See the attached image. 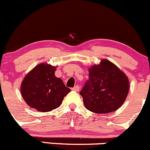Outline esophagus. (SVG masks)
Wrapping results in <instances>:
<instances>
[{
	"mask_svg": "<svg viewBox=\"0 0 150 150\" xmlns=\"http://www.w3.org/2000/svg\"><path fill=\"white\" fill-rule=\"evenodd\" d=\"M72 90H74V91H79V85H76L74 87H73V88L71 89Z\"/></svg>",
	"mask_w": 150,
	"mask_h": 150,
	"instance_id": "34e87169",
	"label": "esophagus"
}]
</instances>
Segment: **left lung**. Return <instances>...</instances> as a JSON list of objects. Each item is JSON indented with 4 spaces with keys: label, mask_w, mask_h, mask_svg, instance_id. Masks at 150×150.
<instances>
[{
    "label": "left lung",
    "mask_w": 150,
    "mask_h": 150,
    "mask_svg": "<svg viewBox=\"0 0 150 150\" xmlns=\"http://www.w3.org/2000/svg\"><path fill=\"white\" fill-rule=\"evenodd\" d=\"M129 81L122 71L107 60L89 69V79L79 94L86 109L107 114L119 109L127 98Z\"/></svg>",
    "instance_id": "8db88e82"
}]
</instances>
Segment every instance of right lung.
<instances>
[{
    "instance_id": "right-lung-1",
    "label": "right lung",
    "mask_w": 150,
    "mask_h": 150,
    "mask_svg": "<svg viewBox=\"0 0 150 150\" xmlns=\"http://www.w3.org/2000/svg\"><path fill=\"white\" fill-rule=\"evenodd\" d=\"M54 71L55 67L41 63L25 76L21 93L31 108L42 112L57 109L71 91L61 79L55 76Z\"/></svg>"
}]
</instances>
